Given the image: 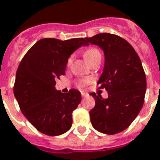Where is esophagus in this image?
<instances>
[{"mask_svg":"<svg viewBox=\"0 0 160 160\" xmlns=\"http://www.w3.org/2000/svg\"><path fill=\"white\" fill-rule=\"evenodd\" d=\"M81 95H82V98H87V97L89 96V94L86 93V92H81Z\"/></svg>","mask_w":160,"mask_h":160,"instance_id":"34e87169","label":"esophagus"}]
</instances>
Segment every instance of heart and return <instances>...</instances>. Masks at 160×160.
<instances>
[{"label": "heart", "instance_id": "1", "mask_svg": "<svg viewBox=\"0 0 160 160\" xmlns=\"http://www.w3.org/2000/svg\"><path fill=\"white\" fill-rule=\"evenodd\" d=\"M84 58L86 59V61L90 63L92 61H94L95 59H97V58H101V54L99 52L98 50L97 49V48H89V49H87L86 51L84 52ZM71 57L69 58V60H68V65L70 64V62H71ZM88 81L87 80H81L80 82H78V85L80 87L84 86L85 84H86Z\"/></svg>", "mask_w": 160, "mask_h": 160}]
</instances>
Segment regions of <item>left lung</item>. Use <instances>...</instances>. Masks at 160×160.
I'll return each mask as SVG.
<instances>
[{"label":"left lung","instance_id":"left-lung-1","mask_svg":"<svg viewBox=\"0 0 160 160\" xmlns=\"http://www.w3.org/2000/svg\"><path fill=\"white\" fill-rule=\"evenodd\" d=\"M104 53V67L98 84L108 91V98L91 93L95 107L90 112L92 126L99 132L113 135L128 128L142 109L146 78L140 58L124 38L101 33L86 38Z\"/></svg>","mask_w":160,"mask_h":160}]
</instances>
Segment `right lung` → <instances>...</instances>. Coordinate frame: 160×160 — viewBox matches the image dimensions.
I'll return each instance as SVG.
<instances>
[{
  "label": "right lung",
  "instance_id": "obj_1",
  "mask_svg": "<svg viewBox=\"0 0 160 160\" xmlns=\"http://www.w3.org/2000/svg\"><path fill=\"white\" fill-rule=\"evenodd\" d=\"M89 43L86 38L61 41L43 38L29 48L16 71L14 94L29 123L48 136H58L72 125V112L81 102V93L57 91L56 80L65 75L68 58Z\"/></svg>",
  "mask_w": 160,
  "mask_h": 160
}]
</instances>
